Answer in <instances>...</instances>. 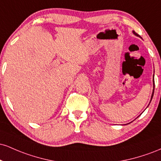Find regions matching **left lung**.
Returning a JSON list of instances; mask_svg holds the SVG:
<instances>
[{"mask_svg":"<svg viewBox=\"0 0 161 161\" xmlns=\"http://www.w3.org/2000/svg\"><path fill=\"white\" fill-rule=\"evenodd\" d=\"M133 33H134L135 35H136V36H138V35L137 34V33H136V32H135L134 31H133ZM154 89H153V93H152V95H151V99H152V97H153V95H154Z\"/></svg>","mask_w":161,"mask_h":161,"instance_id":"left-lung-1","label":"left lung"}]
</instances>
